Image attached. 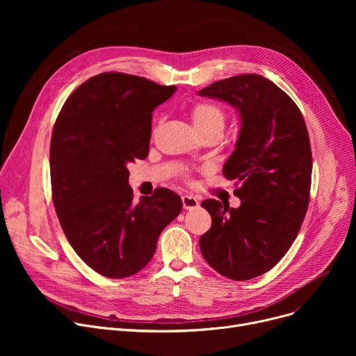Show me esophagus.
<instances>
[{"instance_id": "1", "label": "esophagus", "mask_w": 356, "mask_h": 356, "mask_svg": "<svg viewBox=\"0 0 356 356\" xmlns=\"http://www.w3.org/2000/svg\"><path fill=\"white\" fill-rule=\"evenodd\" d=\"M181 203H183V208L186 211H193L199 207V200L193 196H189V195L181 196Z\"/></svg>"}]
</instances>
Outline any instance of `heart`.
I'll use <instances>...</instances> for the list:
<instances>
[{
  "instance_id": "b5f03b06",
  "label": "heart",
  "mask_w": 356,
  "mask_h": 356,
  "mask_svg": "<svg viewBox=\"0 0 356 356\" xmlns=\"http://www.w3.org/2000/svg\"><path fill=\"white\" fill-rule=\"evenodd\" d=\"M192 122L199 133L203 131H218L222 133L225 125V114L223 111L211 102H199L191 108Z\"/></svg>"
}]
</instances>
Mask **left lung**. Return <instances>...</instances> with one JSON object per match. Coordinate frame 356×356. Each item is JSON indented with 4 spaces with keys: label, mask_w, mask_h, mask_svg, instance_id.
Segmentation results:
<instances>
[{
    "label": "left lung",
    "mask_w": 356,
    "mask_h": 356,
    "mask_svg": "<svg viewBox=\"0 0 356 356\" xmlns=\"http://www.w3.org/2000/svg\"><path fill=\"white\" fill-rule=\"evenodd\" d=\"M197 93L232 105L241 118L223 164V176L239 184L234 193L241 204L203 200L212 227L199 245L215 271L244 282L271 270L300 231L312 183L309 133L294 101L259 74L218 81Z\"/></svg>",
    "instance_id": "8db88e82"
}]
</instances>
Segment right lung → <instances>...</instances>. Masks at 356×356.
I'll return each mask as SVG.
<instances>
[{"label": "right lung", "mask_w": 356, "mask_h": 356, "mask_svg": "<svg viewBox=\"0 0 356 356\" xmlns=\"http://www.w3.org/2000/svg\"><path fill=\"white\" fill-rule=\"evenodd\" d=\"M176 86L106 72L65 102L50 143L56 213L73 250L97 273L129 277L153 258L161 231L181 211L168 189L133 200L128 164L148 156L152 112Z\"/></svg>", "instance_id": "1"}]
</instances>
